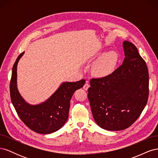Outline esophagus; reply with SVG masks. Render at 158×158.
<instances>
[{"label": "esophagus", "instance_id": "obj_1", "mask_svg": "<svg viewBox=\"0 0 158 158\" xmlns=\"http://www.w3.org/2000/svg\"><path fill=\"white\" fill-rule=\"evenodd\" d=\"M89 87V82H88V81H86V82H85V84L84 85L83 88H84L85 90H88V89Z\"/></svg>", "mask_w": 158, "mask_h": 158}]
</instances>
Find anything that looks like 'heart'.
<instances>
[{"label":"heart","instance_id":"1","mask_svg":"<svg viewBox=\"0 0 158 158\" xmlns=\"http://www.w3.org/2000/svg\"><path fill=\"white\" fill-rule=\"evenodd\" d=\"M118 56L116 52H109L102 55L94 66V73L100 76L110 74L115 67Z\"/></svg>","mask_w":158,"mask_h":158}]
</instances>
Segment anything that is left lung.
<instances>
[{
    "instance_id": "obj_1",
    "label": "left lung",
    "mask_w": 158,
    "mask_h": 158,
    "mask_svg": "<svg viewBox=\"0 0 158 158\" xmlns=\"http://www.w3.org/2000/svg\"><path fill=\"white\" fill-rule=\"evenodd\" d=\"M123 63L107 76L90 80L88 97L94 120L107 131L128 128L140 117L149 95V74L136 46L123 43Z\"/></svg>"
}]
</instances>
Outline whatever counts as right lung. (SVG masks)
Returning <instances> with one entry per match:
<instances>
[{
    "label": "right lung",
    "instance_id": "add662e5",
    "mask_svg": "<svg viewBox=\"0 0 158 158\" xmlns=\"http://www.w3.org/2000/svg\"><path fill=\"white\" fill-rule=\"evenodd\" d=\"M23 52L18 56L12 68L10 83L12 103L19 117L31 130L45 135L54 132L67 121L70 99L76 90L83 87L85 81L82 79L64 82L45 102L37 106L27 104L19 94L16 85L17 64Z\"/></svg>",
    "mask_w": 158,
    "mask_h": 158
}]
</instances>
